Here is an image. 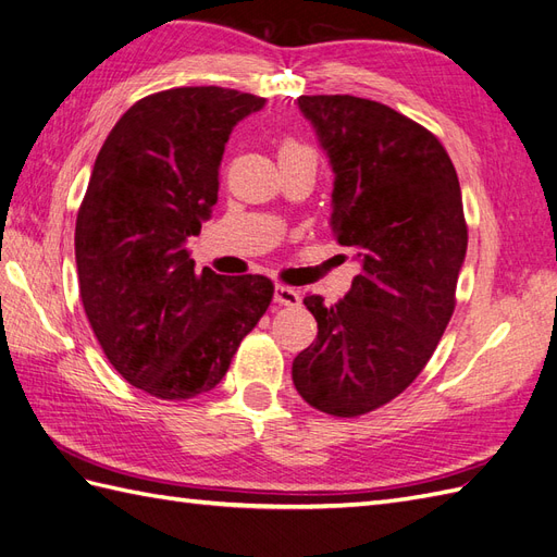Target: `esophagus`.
<instances>
[{"mask_svg": "<svg viewBox=\"0 0 557 557\" xmlns=\"http://www.w3.org/2000/svg\"><path fill=\"white\" fill-rule=\"evenodd\" d=\"M299 293L295 288H290V285H276L274 288V302L276 305H283V307H297L299 305Z\"/></svg>", "mask_w": 557, "mask_h": 557, "instance_id": "obj_1", "label": "esophagus"}]
</instances>
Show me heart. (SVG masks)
<instances>
[{
    "label": "heart",
    "mask_w": 557,
    "mask_h": 557,
    "mask_svg": "<svg viewBox=\"0 0 557 557\" xmlns=\"http://www.w3.org/2000/svg\"><path fill=\"white\" fill-rule=\"evenodd\" d=\"M278 157H313V149L302 145L299 140H295V138H285L281 143Z\"/></svg>",
    "instance_id": "1"
}]
</instances>
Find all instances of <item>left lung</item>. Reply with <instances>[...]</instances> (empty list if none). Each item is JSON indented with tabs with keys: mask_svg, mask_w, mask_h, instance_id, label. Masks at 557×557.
Here are the masks:
<instances>
[{
	"mask_svg": "<svg viewBox=\"0 0 557 557\" xmlns=\"http://www.w3.org/2000/svg\"><path fill=\"white\" fill-rule=\"evenodd\" d=\"M335 173L330 227L360 274L337 305L307 295L319 323L293 360L311 408L358 417L424 370L455 311L469 244L457 171L431 131L356 96H299Z\"/></svg>",
	"mask_w": 557,
	"mask_h": 557,
	"instance_id": "8db88e82",
	"label": "left lung"
}]
</instances>
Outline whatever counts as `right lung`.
Instances as JSON below:
<instances>
[{
	"label": "right lung",
	"instance_id": "right-lung-1",
	"mask_svg": "<svg viewBox=\"0 0 557 557\" xmlns=\"http://www.w3.org/2000/svg\"><path fill=\"white\" fill-rule=\"evenodd\" d=\"M264 98L183 86L138 100L100 147L74 230L79 295L122 377L163 400L215 388L274 297L260 274L194 272L224 143Z\"/></svg>",
	"mask_w": 557,
	"mask_h": 557
}]
</instances>
